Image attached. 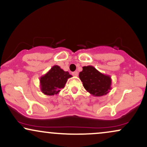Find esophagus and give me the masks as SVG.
Here are the masks:
<instances>
[{"label":"esophagus","instance_id":"34e87169","mask_svg":"<svg viewBox=\"0 0 147 147\" xmlns=\"http://www.w3.org/2000/svg\"><path fill=\"white\" fill-rule=\"evenodd\" d=\"M72 75L75 76V77H77V76H78V72H77V71L73 72H72Z\"/></svg>","mask_w":147,"mask_h":147}]
</instances>
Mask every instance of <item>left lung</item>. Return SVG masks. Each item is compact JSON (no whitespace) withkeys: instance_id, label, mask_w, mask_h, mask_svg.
Returning a JSON list of instances; mask_svg holds the SVG:
<instances>
[{"instance_id":"8db88e82","label":"left lung","mask_w":147,"mask_h":147,"mask_svg":"<svg viewBox=\"0 0 147 147\" xmlns=\"http://www.w3.org/2000/svg\"><path fill=\"white\" fill-rule=\"evenodd\" d=\"M79 77L84 88L95 97L106 95L111 90V77L102 74L92 65L84 66Z\"/></svg>"}]
</instances>
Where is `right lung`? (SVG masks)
Instances as JSON below:
<instances>
[{
  "label": "right lung",
  "mask_w": 147,
  "mask_h": 147,
  "mask_svg": "<svg viewBox=\"0 0 147 147\" xmlns=\"http://www.w3.org/2000/svg\"><path fill=\"white\" fill-rule=\"evenodd\" d=\"M72 75L64 71L59 65H54L51 69L40 77V88L43 94L49 96L57 95L61 89L65 87V84Z\"/></svg>",
  "instance_id": "right-lung-1"
}]
</instances>
